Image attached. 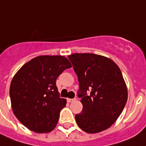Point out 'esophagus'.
<instances>
[{
  "label": "esophagus",
  "mask_w": 146,
  "mask_h": 146,
  "mask_svg": "<svg viewBox=\"0 0 146 146\" xmlns=\"http://www.w3.org/2000/svg\"><path fill=\"white\" fill-rule=\"evenodd\" d=\"M76 100V98H74V99H67V101L68 102H73L75 101Z\"/></svg>",
  "instance_id": "esophagus-1"
}]
</instances>
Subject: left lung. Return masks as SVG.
Returning a JSON list of instances; mask_svg holds the SVG:
<instances>
[{
    "label": "left lung",
    "instance_id": "1",
    "mask_svg": "<svg viewBox=\"0 0 146 146\" xmlns=\"http://www.w3.org/2000/svg\"><path fill=\"white\" fill-rule=\"evenodd\" d=\"M68 58L78 77V97L83 105L82 111L75 116L77 125L89 133L110 128L128 99L120 69L110 58L93 53H74Z\"/></svg>",
    "mask_w": 146,
    "mask_h": 146
}]
</instances>
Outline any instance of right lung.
<instances>
[{"mask_svg":"<svg viewBox=\"0 0 146 146\" xmlns=\"http://www.w3.org/2000/svg\"><path fill=\"white\" fill-rule=\"evenodd\" d=\"M72 67L62 56H41L26 63L13 77L9 96L15 117L33 131L48 133L58 123L65 99L60 98L56 79Z\"/></svg>","mask_w":146,"mask_h":146,"instance_id":"add662e5","label":"right lung"}]
</instances>
